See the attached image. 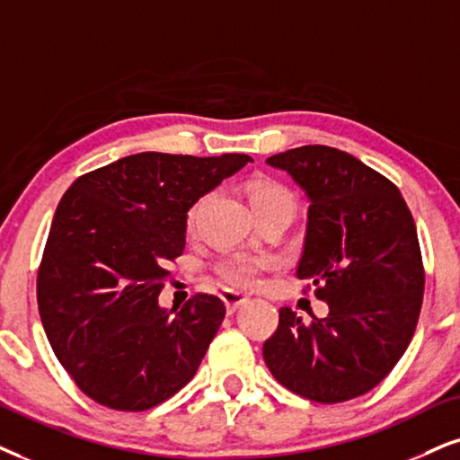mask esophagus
Wrapping results in <instances>:
<instances>
[{"mask_svg": "<svg viewBox=\"0 0 460 460\" xmlns=\"http://www.w3.org/2000/svg\"><path fill=\"white\" fill-rule=\"evenodd\" d=\"M223 301H225L226 310H229V312H235L237 307H242L243 304H248L250 297H248V295L240 293V290H231V288H226V290H223Z\"/></svg>", "mask_w": 460, "mask_h": 460, "instance_id": "1", "label": "esophagus"}]
</instances>
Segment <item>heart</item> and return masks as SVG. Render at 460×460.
<instances>
[{"instance_id":"b5f03b06","label":"heart","mask_w":460,"mask_h":460,"mask_svg":"<svg viewBox=\"0 0 460 460\" xmlns=\"http://www.w3.org/2000/svg\"><path fill=\"white\" fill-rule=\"evenodd\" d=\"M246 195L254 214H263L270 210H290L295 212V199L287 187L270 178H252L246 184ZM201 201H197L187 214L189 229L195 225L197 214H199ZM271 261L267 257H257V254H234V257L225 259L218 265L220 280L229 287L248 288L257 282L259 273L270 267Z\"/></svg>"}]
</instances>
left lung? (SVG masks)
Masks as SVG:
<instances>
[{"label":"left lung","mask_w":460,"mask_h":460,"mask_svg":"<svg viewBox=\"0 0 460 460\" xmlns=\"http://www.w3.org/2000/svg\"><path fill=\"white\" fill-rule=\"evenodd\" d=\"M267 165L310 201L297 278L329 314L305 324L282 307L265 365L288 391L341 403L380 385L414 335L424 293L414 218L391 180L344 150L301 146Z\"/></svg>","instance_id":"left-lung-1"}]
</instances>
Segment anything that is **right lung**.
Returning a JSON list of instances; mask_svg holds the SVG:
<instances>
[{
  "instance_id": "obj_1",
  "label": "right lung",
  "mask_w": 460,
  "mask_h": 460,
  "mask_svg": "<svg viewBox=\"0 0 460 460\" xmlns=\"http://www.w3.org/2000/svg\"><path fill=\"white\" fill-rule=\"evenodd\" d=\"M248 155L139 153L80 176L57 206L38 273L42 324L80 391L144 411L193 380L225 318L214 295L159 305L187 212Z\"/></svg>"
}]
</instances>
